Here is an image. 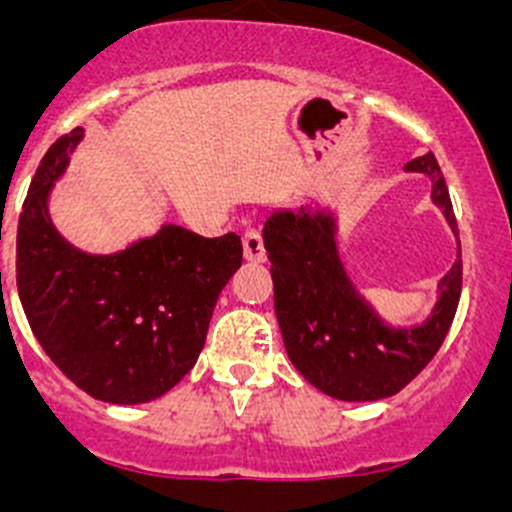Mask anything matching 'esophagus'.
I'll list each match as a JSON object with an SVG mask.
<instances>
[{"label": "esophagus", "mask_w": 512, "mask_h": 512, "mask_svg": "<svg viewBox=\"0 0 512 512\" xmlns=\"http://www.w3.org/2000/svg\"><path fill=\"white\" fill-rule=\"evenodd\" d=\"M242 242H245V257H247V260H250V262H265V257H267L265 240H262V232L257 230V227L247 230L245 237H242Z\"/></svg>", "instance_id": "1"}]
</instances>
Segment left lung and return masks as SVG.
<instances>
[{"instance_id": "8db88e82", "label": "left lung", "mask_w": 512, "mask_h": 512, "mask_svg": "<svg viewBox=\"0 0 512 512\" xmlns=\"http://www.w3.org/2000/svg\"><path fill=\"white\" fill-rule=\"evenodd\" d=\"M406 170L433 178V203L441 205L458 235L451 195L431 151ZM265 250L272 262L275 312L282 339L299 374L342 401L394 396L436 356L456 317L463 262L441 280V299L421 327L391 329L349 285L334 245V220L322 213L275 210L267 218Z\"/></svg>"}]
</instances>
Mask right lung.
Here are the masks:
<instances>
[{"label": "right lung", "instance_id": "1", "mask_svg": "<svg viewBox=\"0 0 512 512\" xmlns=\"http://www.w3.org/2000/svg\"><path fill=\"white\" fill-rule=\"evenodd\" d=\"M81 133L74 128L46 151L24 198L19 299L41 349L81 391L146 404L193 369L215 302L242 265V240L165 225L118 255L74 250L51 225L46 195Z\"/></svg>", "mask_w": 512, "mask_h": 512}]
</instances>
